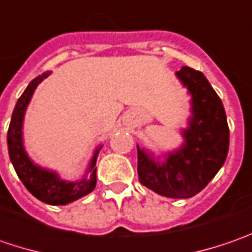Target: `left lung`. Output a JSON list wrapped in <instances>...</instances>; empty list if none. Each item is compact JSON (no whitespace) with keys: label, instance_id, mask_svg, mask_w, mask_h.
<instances>
[{"label":"left lung","instance_id":"1","mask_svg":"<svg viewBox=\"0 0 252 252\" xmlns=\"http://www.w3.org/2000/svg\"><path fill=\"white\" fill-rule=\"evenodd\" d=\"M178 77L191 94L193 117L183 131V147L159 165L138 147V179L148 189L172 199H186L204 189L223 166L230 131L220 97L202 71L183 66Z\"/></svg>","mask_w":252,"mask_h":252}]
</instances>
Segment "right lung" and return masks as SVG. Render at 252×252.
<instances>
[{
  "label": "right lung",
  "mask_w": 252,
  "mask_h": 252,
  "mask_svg": "<svg viewBox=\"0 0 252 252\" xmlns=\"http://www.w3.org/2000/svg\"><path fill=\"white\" fill-rule=\"evenodd\" d=\"M49 73H43L29 83L27 90L18 98L15 110L12 113L11 124L8 128V152L11 162L15 168L18 178L22 181L28 190L31 191L40 202L48 204H67L76 199H80L95 188V157L90 165V178L82 179L80 182L70 183V182L59 181V178L48 170H43L35 166L27 157L24 147H22V120L27 110V105L35 92L36 86L46 79Z\"/></svg>",
  "instance_id": "right-lung-1"
}]
</instances>
